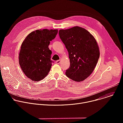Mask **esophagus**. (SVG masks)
Instances as JSON below:
<instances>
[{
    "label": "esophagus",
    "instance_id": "obj_1",
    "mask_svg": "<svg viewBox=\"0 0 123 123\" xmlns=\"http://www.w3.org/2000/svg\"><path fill=\"white\" fill-rule=\"evenodd\" d=\"M60 63V60H57V61L55 62V63H56V64H59Z\"/></svg>",
    "mask_w": 123,
    "mask_h": 123
}]
</instances>
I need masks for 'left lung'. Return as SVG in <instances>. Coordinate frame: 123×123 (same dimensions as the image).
Masks as SVG:
<instances>
[{
	"label": "left lung",
	"mask_w": 123,
	"mask_h": 123,
	"mask_svg": "<svg viewBox=\"0 0 123 123\" xmlns=\"http://www.w3.org/2000/svg\"><path fill=\"white\" fill-rule=\"evenodd\" d=\"M59 35L68 52L70 66L66 76L74 81H84L93 72L99 58L96 39L89 31L78 26L60 30Z\"/></svg>",
	"instance_id": "left-lung-1"
}]
</instances>
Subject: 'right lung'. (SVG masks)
<instances>
[{"label":"right lung","mask_w":123,"mask_h":123,"mask_svg":"<svg viewBox=\"0 0 123 123\" xmlns=\"http://www.w3.org/2000/svg\"><path fill=\"white\" fill-rule=\"evenodd\" d=\"M58 30H37L29 33L23 41L19 63L27 77L34 81L43 79L49 74L52 62L50 41L55 38Z\"/></svg>","instance_id":"obj_1"}]
</instances>
